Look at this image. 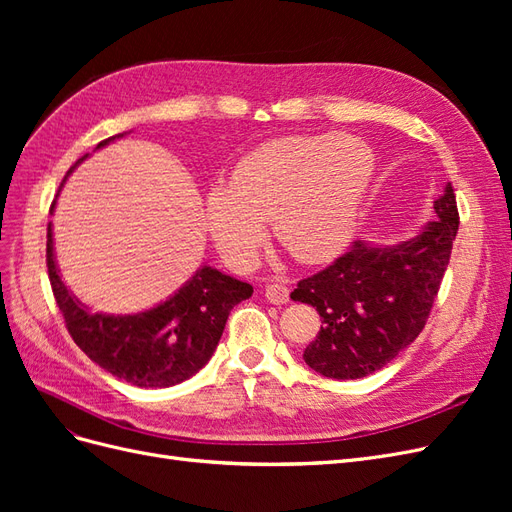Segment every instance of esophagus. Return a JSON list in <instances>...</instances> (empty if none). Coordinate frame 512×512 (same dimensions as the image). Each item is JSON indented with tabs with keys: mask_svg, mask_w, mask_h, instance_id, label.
I'll return each mask as SVG.
<instances>
[{
	"mask_svg": "<svg viewBox=\"0 0 512 512\" xmlns=\"http://www.w3.org/2000/svg\"><path fill=\"white\" fill-rule=\"evenodd\" d=\"M265 299L273 305H284L290 299V290L284 284H267L265 286Z\"/></svg>",
	"mask_w": 512,
	"mask_h": 512,
	"instance_id": "1",
	"label": "esophagus"
}]
</instances>
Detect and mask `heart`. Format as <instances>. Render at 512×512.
Masks as SVG:
<instances>
[{"label":"heart","mask_w":512,"mask_h":512,"mask_svg":"<svg viewBox=\"0 0 512 512\" xmlns=\"http://www.w3.org/2000/svg\"><path fill=\"white\" fill-rule=\"evenodd\" d=\"M376 175V156L348 134L290 136L243 156L228 183L205 194L215 250L232 269H250L267 241L265 222L288 254L327 262L350 245Z\"/></svg>","instance_id":"1"}]
</instances>
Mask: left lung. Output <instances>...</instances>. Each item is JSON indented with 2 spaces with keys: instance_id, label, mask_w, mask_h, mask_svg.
Masks as SVG:
<instances>
[{
  "instance_id": "8db88e82",
  "label": "left lung",
  "mask_w": 512,
  "mask_h": 512,
  "mask_svg": "<svg viewBox=\"0 0 512 512\" xmlns=\"http://www.w3.org/2000/svg\"><path fill=\"white\" fill-rule=\"evenodd\" d=\"M436 220L395 245L354 241L324 271L301 280L292 301L316 307L322 327L303 361L333 380L389 365L423 331L459 228L453 185L433 200Z\"/></svg>"
}]
</instances>
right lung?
Returning a JSON list of instances; mask_svg holds the SVG:
<instances>
[{"label":"right lung","mask_w":512,"mask_h":512,"mask_svg":"<svg viewBox=\"0 0 512 512\" xmlns=\"http://www.w3.org/2000/svg\"><path fill=\"white\" fill-rule=\"evenodd\" d=\"M126 134L121 132L106 138L96 149ZM85 158L68 170L59 190ZM53 209L55 203L51 213ZM46 267H49L55 301L64 314L74 344L108 374L141 389H166L203 369L218 348L230 309L250 299L254 292L250 284L203 265L166 301L143 312H94L61 280L53 224H49V235H46Z\"/></svg>","instance_id":"add662e5"}]
</instances>
